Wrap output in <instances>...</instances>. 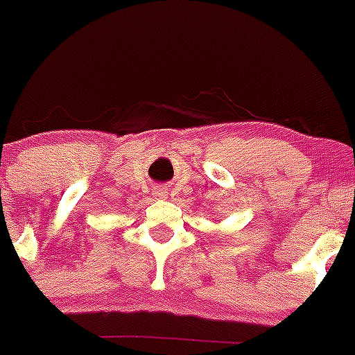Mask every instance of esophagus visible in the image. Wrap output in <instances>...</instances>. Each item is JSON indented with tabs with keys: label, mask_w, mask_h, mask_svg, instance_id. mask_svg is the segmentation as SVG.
Returning a JSON list of instances; mask_svg holds the SVG:
<instances>
[{
	"label": "esophagus",
	"mask_w": 355,
	"mask_h": 355,
	"mask_svg": "<svg viewBox=\"0 0 355 355\" xmlns=\"http://www.w3.org/2000/svg\"><path fill=\"white\" fill-rule=\"evenodd\" d=\"M165 195H167V191H165L164 188H158V190H155L156 199H165Z\"/></svg>",
	"instance_id": "obj_1"
}]
</instances>
